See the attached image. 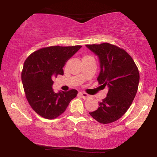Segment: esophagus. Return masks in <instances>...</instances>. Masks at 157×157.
<instances>
[{"mask_svg": "<svg viewBox=\"0 0 157 157\" xmlns=\"http://www.w3.org/2000/svg\"><path fill=\"white\" fill-rule=\"evenodd\" d=\"M79 95H80L83 98H84V99H87V98H89L90 96L89 94H86L84 92H79Z\"/></svg>", "mask_w": 157, "mask_h": 157, "instance_id": "esophagus-1", "label": "esophagus"}]
</instances>
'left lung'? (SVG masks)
<instances>
[{"label": "left lung", "mask_w": 157, "mask_h": 157, "mask_svg": "<svg viewBox=\"0 0 157 157\" xmlns=\"http://www.w3.org/2000/svg\"><path fill=\"white\" fill-rule=\"evenodd\" d=\"M86 46L98 57V83L109 88L97 110L89 114L99 123H111L120 119L132 104L138 90V68L127 52L114 45L104 43Z\"/></svg>", "instance_id": "obj_1"}]
</instances>
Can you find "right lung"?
Returning <instances> with one entry per match:
<instances>
[{"label": "right lung", "instance_id": "right-lung-1", "mask_svg": "<svg viewBox=\"0 0 157 157\" xmlns=\"http://www.w3.org/2000/svg\"><path fill=\"white\" fill-rule=\"evenodd\" d=\"M81 46H50L31 53L23 63L21 74L25 96L32 109L40 117L55 119L63 113L76 97L75 89L55 93L52 78L63 75V68Z\"/></svg>", "mask_w": 157, "mask_h": 157}]
</instances>
